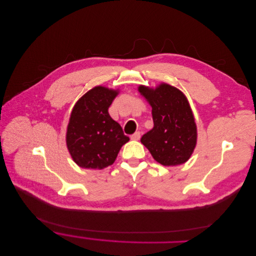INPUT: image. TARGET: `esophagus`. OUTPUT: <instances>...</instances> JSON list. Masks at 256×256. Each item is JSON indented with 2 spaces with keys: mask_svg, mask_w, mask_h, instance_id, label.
I'll return each instance as SVG.
<instances>
[{
  "mask_svg": "<svg viewBox=\"0 0 256 256\" xmlns=\"http://www.w3.org/2000/svg\"><path fill=\"white\" fill-rule=\"evenodd\" d=\"M132 140H139L140 139V132H135L133 135H131Z\"/></svg>",
  "mask_w": 256,
  "mask_h": 256,
  "instance_id": "1",
  "label": "esophagus"
}]
</instances>
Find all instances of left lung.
<instances>
[{"mask_svg": "<svg viewBox=\"0 0 256 256\" xmlns=\"http://www.w3.org/2000/svg\"><path fill=\"white\" fill-rule=\"evenodd\" d=\"M138 90L152 107L154 124L141 143L164 166L186 162L196 144V125L186 96L164 82L156 88L139 86Z\"/></svg>", "mask_w": 256, "mask_h": 256, "instance_id": "8db88e82", "label": "left lung"}]
</instances>
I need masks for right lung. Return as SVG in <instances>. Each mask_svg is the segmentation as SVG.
I'll return each instance as SVG.
<instances>
[{"mask_svg": "<svg viewBox=\"0 0 256 256\" xmlns=\"http://www.w3.org/2000/svg\"><path fill=\"white\" fill-rule=\"evenodd\" d=\"M119 94L98 86L76 103L66 131V146L80 168L103 170L114 164L121 147L129 141L108 109Z\"/></svg>", "mask_w": 256, "mask_h": 256, "instance_id": "add662e5", "label": "right lung"}]
</instances>
